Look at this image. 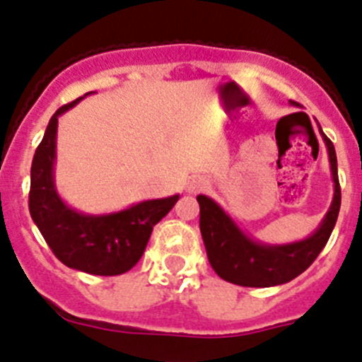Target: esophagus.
Returning <instances> with one entry per match:
<instances>
[{
  "mask_svg": "<svg viewBox=\"0 0 362 362\" xmlns=\"http://www.w3.org/2000/svg\"><path fill=\"white\" fill-rule=\"evenodd\" d=\"M207 187V182L202 180V178H194L193 182H189L187 184V191L189 193H198V191H202V189Z\"/></svg>",
  "mask_w": 362,
  "mask_h": 362,
  "instance_id": "obj_1",
  "label": "esophagus"
}]
</instances>
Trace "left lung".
Returning a JSON list of instances; mask_svg holds the SVG:
<instances>
[{"mask_svg":"<svg viewBox=\"0 0 362 362\" xmlns=\"http://www.w3.org/2000/svg\"><path fill=\"white\" fill-rule=\"evenodd\" d=\"M294 104V103H292ZM319 126V124H317ZM327 146L334 198L321 223L307 238L291 243H263L247 234L213 198L198 194L200 233L211 267L226 281L240 286H276L292 281L308 269L325 249L337 221L341 187L337 178V157L332 141L319 126Z\"/></svg>","mask_w":362,"mask_h":362,"instance_id":"obj_1","label":"left lung"}]
</instances>
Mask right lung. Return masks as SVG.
Masks as SVG:
<instances>
[{
    "mask_svg": "<svg viewBox=\"0 0 362 362\" xmlns=\"http://www.w3.org/2000/svg\"><path fill=\"white\" fill-rule=\"evenodd\" d=\"M86 95L64 104L52 115L32 160L28 207L39 233L59 262L86 274L119 276L142 258L153 227L173 209L180 194L142 200L103 214L77 211L61 198L55 187L57 122Z\"/></svg>",
    "mask_w": 362,
    "mask_h": 362,
    "instance_id": "right-lung-1",
    "label": "right lung"
}]
</instances>
